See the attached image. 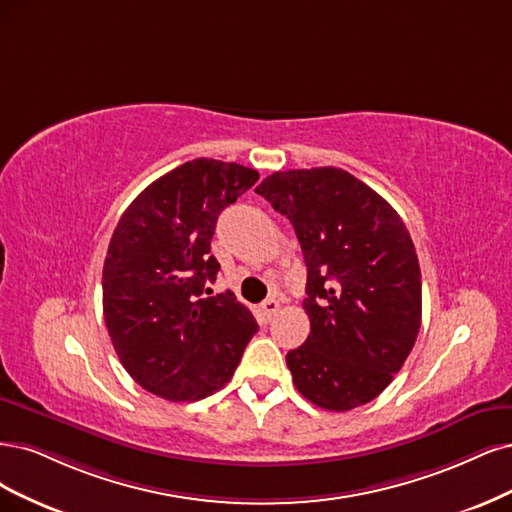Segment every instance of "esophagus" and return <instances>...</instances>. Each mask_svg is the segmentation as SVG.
Instances as JSON below:
<instances>
[{
	"label": "esophagus",
	"instance_id": "1",
	"mask_svg": "<svg viewBox=\"0 0 512 512\" xmlns=\"http://www.w3.org/2000/svg\"><path fill=\"white\" fill-rule=\"evenodd\" d=\"M278 308H280V304L276 302V300H266V302H261V306H259V310H261V315L266 317V319H272L276 312H278Z\"/></svg>",
	"mask_w": 512,
	"mask_h": 512
}]
</instances>
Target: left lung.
<instances>
[{
	"mask_svg": "<svg viewBox=\"0 0 512 512\" xmlns=\"http://www.w3.org/2000/svg\"><path fill=\"white\" fill-rule=\"evenodd\" d=\"M255 193L291 221L308 268L310 334L287 353L295 387L325 410L368 404L421 327V270L404 221L340 168L274 172Z\"/></svg>",
	"mask_w": 512,
	"mask_h": 512,
	"instance_id": "8db88e82",
	"label": "left lung"
}]
</instances>
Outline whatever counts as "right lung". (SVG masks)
Listing matches in <instances>:
<instances>
[{
    "label": "right lung",
    "mask_w": 512,
    "mask_h": 512,
    "mask_svg": "<svg viewBox=\"0 0 512 512\" xmlns=\"http://www.w3.org/2000/svg\"><path fill=\"white\" fill-rule=\"evenodd\" d=\"M240 163L193 159L148 185L114 229L104 261V319L134 381L195 402L234 376L257 321L232 291L204 298L219 214L257 183ZM208 293V289H206Z\"/></svg>",
    "instance_id": "obj_1"
}]
</instances>
